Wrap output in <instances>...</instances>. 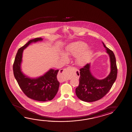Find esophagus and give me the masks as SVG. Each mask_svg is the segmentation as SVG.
<instances>
[{
	"mask_svg": "<svg viewBox=\"0 0 132 132\" xmlns=\"http://www.w3.org/2000/svg\"><path fill=\"white\" fill-rule=\"evenodd\" d=\"M70 70H71V68L70 67H68L67 68H66V69H61L60 72L61 74H63V75H67L66 79H70V76L69 75V73ZM64 78H65V77H64ZM63 78V77H62V79Z\"/></svg>",
	"mask_w": 132,
	"mask_h": 132,
	"instance_id": "1",
	"label": "esophagus"
}]
</instances>
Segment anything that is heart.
<instances>
[{
  "mask_svg": "<svg viewBox=\"0 0 132 132\" xmlns=\"http://www.w3.org/2000/svg\"><path fill=\"white\" fill-rule=\"evenodd\" d=\"M87 45L83 42L73 43L69 45L65 51L64 53H61V58L63 61H67L68 57L66 56H77L76 63L79 65L85 64L90 56L91 52L87 48Z\"/></svg>",
  "mask_w": 132,
  "mask_h": 132,
  "instance_id": "1",
  "label": "heart"
}]
</instances>
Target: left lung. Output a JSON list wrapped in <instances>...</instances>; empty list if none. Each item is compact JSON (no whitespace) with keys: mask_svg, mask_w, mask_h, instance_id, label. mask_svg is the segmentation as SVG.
<instances>
[{"mask_svg":"<svg viewBox=\"0 0 132 132\" xmlns=\"http://www.w3.org/2000/svg\"><path fill=\"white\" fill-rule=\"evenodd\" d=\"M102 43L109 56L111 72L105 79H98L91 74L90 63H87L80 69L79 85L76 88L75 93L78 98L84 102H95L102 99L111 89L117 79L118 69L115 55Z\"/></svg>","mask_w":132,"mask_h":132,"instance_id":"8db88e82","label":"left lung"}]
</instances>
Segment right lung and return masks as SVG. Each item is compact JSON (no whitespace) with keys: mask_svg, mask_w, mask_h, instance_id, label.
<instances>
[{"mask_svg":"<svg viewBox=\"0 0 132 132\" xmlns=\"http://www.w3.org/2000/svg\"><path fill=\"white\" fill-rule=\"evenodd\" d=\"M41 37L30 40L19 49L13 64V72L20 89L28 97L40 102L51 101L59 90V82L57 75L59 69H50L44 75L37 78H30L23 74L21 69L23 50L30 43L43 40Z\"/></svg>","mask_w":132,"mask_h":132,"instance_id":"add662e5","label":"right lung"}]
</instances>
